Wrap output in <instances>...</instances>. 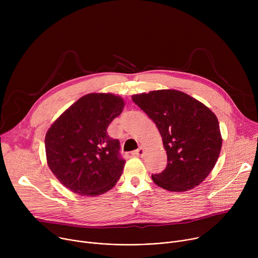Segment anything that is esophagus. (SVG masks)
<instances>
[{
    "instance_id": "esophagus-1",
    "label": "esophagus",
    "mask_w": 258,
    "mask_h": 258,
    "mask_svg": "<svg viewBox=\"0 0 258 258\" xmlns=\"http://www.w3.org/2000/svg\"><path fill=\"white\" fill-rule=\"evenodd\" d=\"M143 154H144V148H143V147H139L137 150H135L133 152V155H135V156H142Z\"/></svg>"
}]
</instances>
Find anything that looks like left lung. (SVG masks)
Masks as SVG:
<instances>
[{"label": "left lung", "mask_w": 258, "mask_h": 258, "mask_svg": "<svg viewBox=\"0 0 258 258\" xmlns=\"http://www.w3.org/2000/svg\"><path fill=\"white\" fill-rule=\"evenodd\" d=\"M132 99L156 124L167 154L166 168L152 174L153 181L171 192L200 185L214 167L222 148L214 113L201 102L175 90L134 95Z\"/></svg>", "instance_id": "left-lung-1"}]
</instances>
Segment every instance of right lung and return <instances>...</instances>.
<instances>
[{"label": "right lung", "instance_id": "add662e5", "mask_svg": "<svg viewBox=\"0 0 258 258\" xmlns=\"http://www.w3.org/2000/svg\"><path fill=\"white\" fill-rule=\"evenodd\" d=\"M124 107L112 94H89L76 103L51 125L46 139L50 169L70 191L97 196L114 187L124 159L120 143L110 138L107 128Z\"/></svg>", "mask_w": 258, "mask_h": 258}]
</instances>
